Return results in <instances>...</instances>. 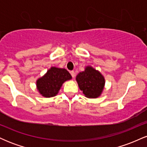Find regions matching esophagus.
<instances>
[{"label":"esophagus","mask_w":147,"mask_h":147,"mask_svg":"<svg viewBox=\"0 0 147 147\" xmlns=\"http://www.w3.org/2000/svg\"><path fill=\"white\" fill-rule=\"evenodd\" d=\"M70 74H71L72 78H75V72H74V71H71V72H70Z\"/></svg>","instance_id":"obj_1"}]
</instances>
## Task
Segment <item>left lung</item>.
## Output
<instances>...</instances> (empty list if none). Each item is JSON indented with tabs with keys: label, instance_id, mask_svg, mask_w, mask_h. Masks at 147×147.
<instances>
[{
	"label": "left lung",
	"instance_id": "left-lung-1",
	"mask_svg": "<svg viewBox=\"0 0 147 147\" xmlns=\"http://www.w3.org/2000/svg\"><path fill=\"white\" fill-rule=\"evenodd\" d=\"M79 88L87 98L95 99L100 97L105 86V79L99 70L90 65L85 67L84 71L76 76Z\"/></svg>",
	"mask_w": 147,
	"mask_h": 147
}]
</instances>
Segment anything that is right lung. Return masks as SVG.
<instances>
[{
	"instance_id": "1",
	"label": "right lung",
	"mask_w": 147,
	"mask_h": 147,
	"mask_svg": "<svg viewBox=\"0 0 147 147\" xmlns=\"http://www.w3.org/2000/svg\"><path fill=\"white\" fill-rule=\"evenodd\" d=\"M71 79L72 76L65 68L52 66L44 75L37 79L36 89L43 97L46 98L55 97L59 93L64 82Z\"/></svg>"
}]
</instances>
